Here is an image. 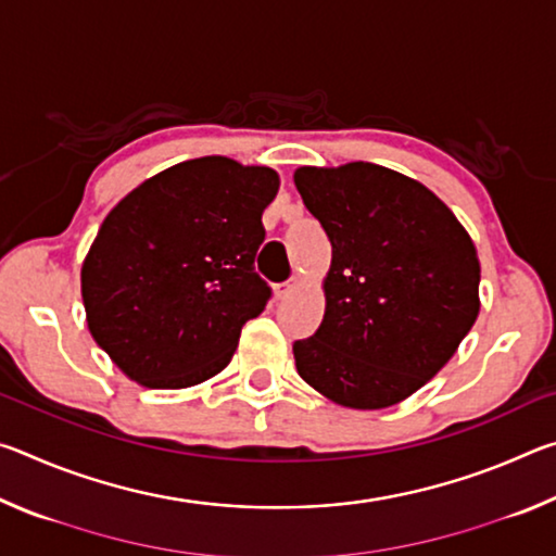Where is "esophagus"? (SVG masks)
<instances>
[{
  "mask_svg": "<svg viewBox=\"0 0 556 556\" xmlns=\"http://www.w3.org/2000/svg\"><path fill=\"white\" fill-rule=\"evenodd\" d=\"M294 279H289V281H281V285H277L275 287V294H277V299H287L291 291H294Z\"/></svg>",
  "mask_w": 556,
  "mask_h": 556,
  "instance_id": "obj_1",
  "label": "esophagus"
}]
</instances>
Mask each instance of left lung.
<instances>
[{
    "label": "left lung",
    "mask_w": 556,
    "mask_h": 556,
    "mask_svg": "<svg viewBox=\"0 0 556 556\" xmlns=\"http://www.w3.org/2000/svg\"><path fill=\"white\" fill-rule=\"evenodd\" d=\"M333 248L326 314L294 341L296 370L343 407L382 409L444 368L478 316L481 265L444 203L392 168H296Z\"/></svg>",
    "instance_id": "left-lung-1"
}]
</instances>
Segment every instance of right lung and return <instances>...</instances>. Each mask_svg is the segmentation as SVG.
Masks as SVG:
<instances>
[{"label":"right lung","mask_w":556,"mask_h":556,"mask_svg":"<svg viewBox=\"0 0 556 556\" xmlns=\"http://www.w3.org/2000/svg\"><path fill=\"white\" fill-rule=\"evenodd\" d=\"M267 166L203 156L156 174L110 211L83 262L90 333L117 368L156 390L218 375L271 287L255 271Z\"/></svg>","instance_id":"obj_1"}]
</instances>
